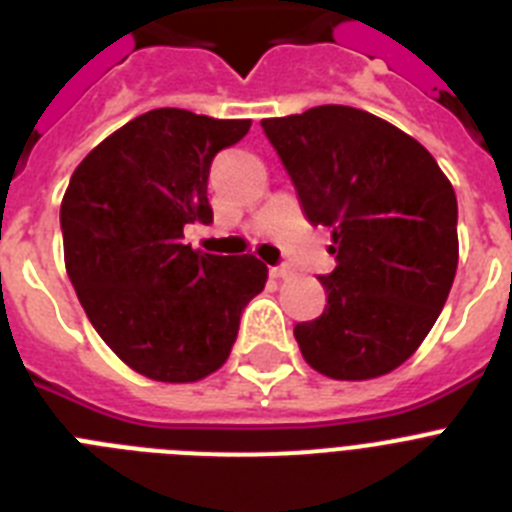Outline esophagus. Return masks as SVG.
Masks as SVG:
<instances>
[{
	"label": "esophagus",
	"mask_w": 512,
	"mask_h": 512,
	"mask_svg": "<svg viewBox=\"0 0 512 512\" xmlns=\"http://www.w3.org/2000/svg\"><path fill=\"white\" fill-rule=\"evenodd\" d=\"M289 271H292V269H289L287 264H279V266H271L269 274H271V277H274V279H284V277H287V274H289Z\"/></svg>",
	"instance_id": "esophagus-1"
}]
</instances>
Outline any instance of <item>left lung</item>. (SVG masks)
Wrapping results in <instances>:
<instances>
[{
	"mask_svg": "<svg viewBox=\"0 0 512 512\" xmlns=\"http://www.w3.org/2000/svg\"><path fill=\"white\" fill-rule=\"evenodd\" d=\"M305 217L333 230L323 315L295 325L312 369L374 379L415 354L459 264L456 194L418 140L372 112L320 104L261 120Z\"/></svg>",
	"mask_w": 512,
	"mask_h": 512,
	"instance_id": "left-lung-1",
	"label": "left lung"
}]
</instances>
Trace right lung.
<instances>
[{
	"instance_id": "add662e5",
	"label": "right lung",
	"mask_w": 512,
	"mask_h": 512,
	"mask_svg": "<svg viewBox=\"0 0 512 512\" xmlns=\"http://www.w3.org/2000/svg\"><path fill=\"white\" fill-rule=\"evenodd\" d=\"M251 120L161 107L104 138L61 202L66 271L102 341L156 382H197L225 364L266 284L253 256L192 251L184 225L210 220L212 158Z\"/></svg>"
}]
</instances>
